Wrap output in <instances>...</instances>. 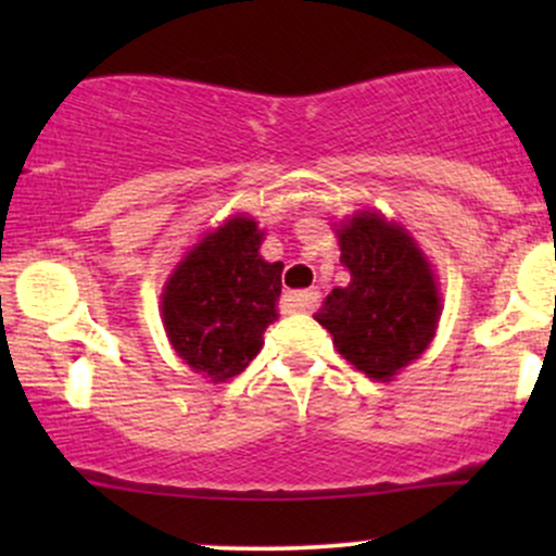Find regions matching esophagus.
I'll list each match as a JSON object with an SVG mask.
<instances>
[{"label":"esophagus","mask_w":556,"mask_h":556,"mask_svg":"<svg viewBox=\"0 0 556 556\" xmlns=\"http://www.w3.org/2000/svg\"><path fill=\"white\" fill-rule=\"evenodd\" d=\"M285 303H287V308H290V311H298V314H308V311L318 303V290L287 292Z\"/></svg>","instance_id":"1"}]
</instances>
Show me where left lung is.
<instances>
[{"label": "left lung", "instance_id": "obj_1", "mask_svg": "<svg viewBox=\"0 0 556 556\" xmlns=\"http://www.w3.org/2000/svg\"><path fill=\"white\" fill-rule=\"evenodd\" d=\"M348 287H334L314 318L344 361L389 381L429 348L442 308L429 261L405 229L363 212L340 232Z\"/></svg>", "mask_w": 556, "mask_h": 556}]
</instances>
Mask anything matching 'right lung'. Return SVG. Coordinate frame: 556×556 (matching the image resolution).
<instances>
[{"mask_svg": "<svg viewBox=\"0 0 556 556\" xmlns=\"http://www.w3.org/2000/svg\"><path fill=\"white\" fill-rule=\"evenodd\" d=\"M261 240L256 222L235 216L198 242L164 287L172 348L214 381L245 371L277 318L282 264L258 256Z\"/></svg>", "mask_w": 556, "mask_h": 556, "instance_id": "1", "label": "right lung"}]
</instances>
